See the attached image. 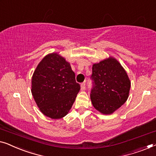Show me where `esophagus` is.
<instances>
[{"label":"esophagus","mask_w":156,"mask_h":156,"mask_svg":"<svg viewBox=\"0 0 156 156\" xmlns=\"http://www.w3.org/2000/svg\"><path fill=\"white\" fill-rule=\"evenodd\" d=\"M80 87H81V90H85V83L84 82V83H81Z\"/></svg>","instance_id":"obj_1"}]
</instances>
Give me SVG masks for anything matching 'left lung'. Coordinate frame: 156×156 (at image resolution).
I'll use <instances>...</instances> for the list:
<instances>
[{
    "instance_id": "1",
    "label": "left lung",
    "mask_w": 156,
    "mask_h": 156,
    "mask_svg": "<svg viewBox=\"0 0 156 156\" xmlns=\"http://www.w3.org/2000/svg\"><path fill=\"white\" fill-rule=\"evenodd\" d=\"M90 98L94 107L110 115L124 105L129 97L131 83L121 64L109 58L93 66Z\"/></svg>"
}]
</instances>
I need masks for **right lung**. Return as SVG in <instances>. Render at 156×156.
<instances>
[{"label": "right lung", "instance_id": "1", "mask_svg": "<svg viewBox=\"0 0 156 156\" xmlns=\"http://www.w3.org/2000/svg\"><path fill=\"white\" fill-rule=\"evenodd\" d=\"M80 89L70 63L57 54L46 56L32 76L34 99L41 112L51 119L67 115Z\"/></svg>", "mask_w": 156, "mask_h": 156}]
</instances>
